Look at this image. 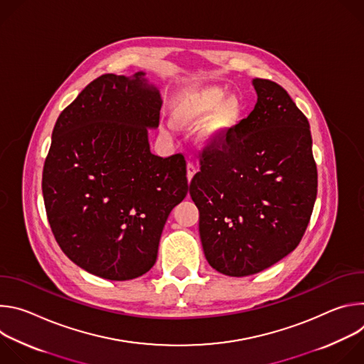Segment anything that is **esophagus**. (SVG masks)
<instances>
[{"label": "esophagus", "mask_w": 364, "mask_h": 364, "mask_svg": "<svg viewBox=\"0 0 364 364\" xmlns=\"http://www.w3.org/2000/svg\"><path fill=\"white\" fill-rule=\"evenodd\" d=\"M196 173H197V167L193 163H187V178H188V181L194 177Z\"/></svg>", "instance_id": "34e87169"}]
</instances>
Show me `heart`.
Returning a JSON list of instances; mask_svg holds the SVG:
<instances>
[{"mask_svg":"<svg viewBox=\"0 0 364 364\" xmlns=\"http://www.w3.org/2000/svg\"><path fill=\"white\" fill-rule=\"evenodd\" d=\"M242 102L237 96H228L222 87L210 86L181 96L173 108V119L181 127H194L204 119L200 141L204 145L222 144L236 128L242 117Z\"/></svg>","mask_w":364,"mask_h":364,"instance_id":"1","label":"heart"}]
</instances>
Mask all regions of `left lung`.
I'll use <instances>...</instances> for the list:
<instances>
[{
    "mask_svg": "<svg viewBox=\"0 0 364 364\" xmlns=\"http://www.w3.org/2000/svg\"><path fill=\"white\" fill-rule=\"evenodd\" d=\"M252 85L253 111L220 145L203 149L190 183L204 256L229 277L257 274L291 253L317 198L308 119L278 83Z\"/></svg>",
    "mask_w": 364,
    "mask_h": 364,
    "instance_id": "left-lung-1",
    "label": "left lung"
}]
</instances>
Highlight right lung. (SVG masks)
<instances>
[{
    "label": "right lung",
    "instance_id": "obj_1",
    "mask_svg": "<svg viewBox=\"0 0 364 364\" xmlns=\"http://www.w3.org/2000/svg\"><path fill=\"white\" fill-rule=\"evenodd\" d=\"M161 105L144 72L102 75L51 134L41 181L51 232L72 262L103 279L148 272L168 215L187 196L184 155L149 151Z\"/></svg>",
    "mask_w": 364,
    "mask_h": 364
}]
</instances>
